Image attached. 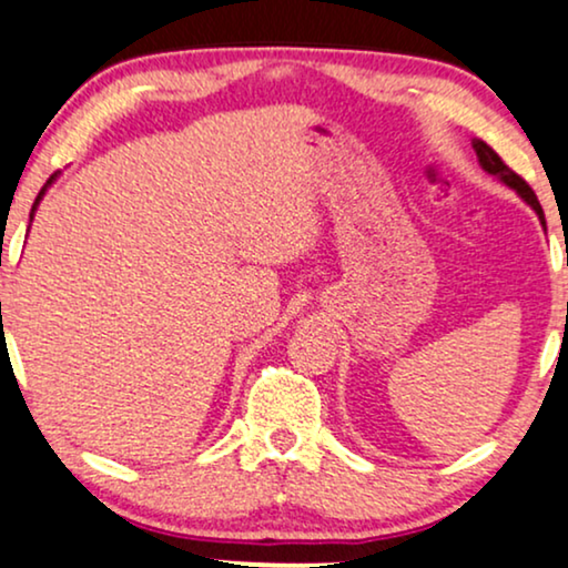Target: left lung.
Returning <instances> with one entry per match:
<instances>
[{"instance_id": "1", "label": "left lung", "mask_w": 568, "mask_h": 568, "mask_svg": "<svg viewBox=\"0 0 568 568\" xmlns=\"http://www.w3.org/2000/svg\"><path fill=\"white\" fill-rule=\"evenodd\" d=\"M475 152H477V156H479V164H483V170H487L490 172V175H498L500 181H504L506 185H511V189L519 193V196L527 201L529 206H532V210L537 212V217H540V222L545 225V214H542V206H540V201H537V196H535V191L529 189L527 185V181H524L521 175H516V172L508 168V164L500 160L498 154L493 152L490 146H487L485 141H475Z\"/></svg>"}]
</instances>
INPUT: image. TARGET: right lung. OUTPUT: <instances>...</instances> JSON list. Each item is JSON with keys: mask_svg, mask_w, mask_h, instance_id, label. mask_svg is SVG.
Returning <instances> with one entry per match:
<instances>
[{"mask_svg": "<svg viewBox=\"0 0 568 568\" xmlns=\"http://www.w3.org/2000/svg\"><path fill=\"white\" fill-rule=\"evenodd\" d=\"M52 181H54V175H52V178H49V181H47V185H49V183H52ZM47 185H44V189H41V193H39V196H36V204H39V201H41V196H44ZM36 204H33V210H36Z\"/></svg>", "mask_w": 568, "mask_h": 568, "instance_id": "add662e5", "label": "right lung"}]
</instances>
